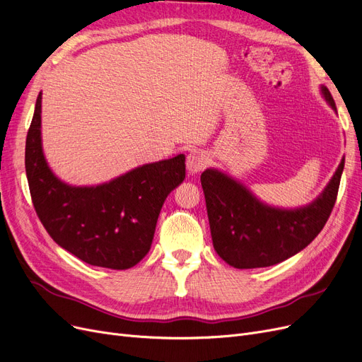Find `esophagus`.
<instances>
[{
  "label": "esophagus",
  "mask_w": 362,
  "mask_h": 362,
  "mask_svg": "<svg viewBox=\"0 0 362 362\" xmlns=\"http://www.w3.org/2000/svg\"><path fill=\"white\" fill-rule=\"evenodd\" d=\"M208 164H210V158L202 151L193 149L187 154V170L192 175L204 170Z\"/></svg>",
  "instance_id": "1"
}]
</instances>
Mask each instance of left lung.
<instances>
[{
    "instance_id": "1",
    "label": "left lung",
    "mask_w": 362,
    "mask_h": 362,
    "mask_svg": "<svg viewBox=\"0 0 362 362\" xmlns=\"http://www.w3.org/2000/svg\"><path fill=\"white\" fill-rule=\"evenodd\" d=\"M325 100L335 101L322 87ZM344 160L313 204L298 210H281L259 202L245 185L216 169L201 175L213 246L235 269L269 267L298 254L319 235L337 201Z\"/></svg>"
}]
</instances>
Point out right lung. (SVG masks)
<instances>
[{"label": "right lung", "mask_w": 362, "mask_h": 362, "mask_svg": "<svg viewBox=\"0 0 362 362\" xmlns=\"http://www.w3.org/2000/svg\"><path fill=\"white\" fill-rule=\"evenodd\" d=\"M42 93L25 141L33 205L51 238L87 264L125 270L149 252L161 206L185 178L182 154L96 187H72L48 168L40 139Z\"/></svg>", "instance_id": "1"}]
</instances>
